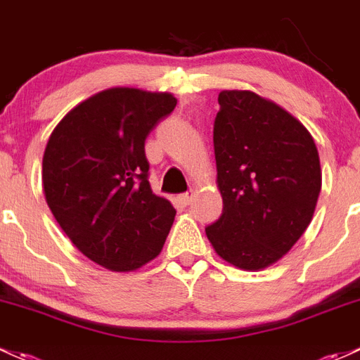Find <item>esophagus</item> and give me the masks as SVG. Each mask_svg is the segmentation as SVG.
<instances>
[{
    "mask_svg": "<svg viewBox=\"0 0 360 360\" xmlns=\"http://www.w3.org/2000/svg\"><path fill=\"white\" fill-rule=\"evenodd\" d=\"M181 201V205H184V207H186V205H189L193 201V193L191 191H188V193H183V195H179V198H177Z\"/></svg>",
    "mask_w": 360,
    "mask_h": 360,
    "instance_id": "34e87169",
    "label": "esophagus"
}]
</instances>
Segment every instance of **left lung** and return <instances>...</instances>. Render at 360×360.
<instances>
[{
  "label": "left lung",
  "mask_w": 360,
  "mask_h": 360,
  "mask_svg": "<svg viewBox=\"0 0 360 360\" xmlns=\"http://www.w3.org/2000/svg\"><path fill=\"white\" fill-rule=\"evenodd\" d=\"M219 104L213 148L224 210L205 232L225 262L262 270L313 219L321 191L318 148L301 122L256 94L224 90Z\"/></svg>",
  "instance_id": "8db88e82"
}]
</instances>
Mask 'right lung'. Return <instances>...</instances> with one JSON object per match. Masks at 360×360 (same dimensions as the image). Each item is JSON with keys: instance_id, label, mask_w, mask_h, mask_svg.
Wrapping results in <instances>:
<instances>
[{"instance_id": "obj_1", "label": "right lung", "mask_w": 360, "mask_h": 360, "mask_svg": "<svg viewBox=\"0 0 360 360\" xmlns=\"http://www.w3.org/2000/svg\"><path fill=\"white\" fill-rule=\"evenodd\" d=\"M177 101L109 89L71 109L51 133L42 184L54 219L86 258L114 271L159 255L176 210L148 183L145 140Z\"/></svg>"}]
</instances>
